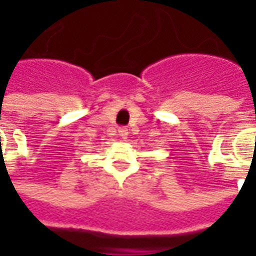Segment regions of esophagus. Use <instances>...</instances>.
Here are the masks:
<instances>
[{
    "instance_id": "obj_1",
    "label": "esophagus",
    "mask_w": 256,
    "mask_h": 256,
    "mask_svg": "<svg viewBox=\"0 0 256 256\" xmlns=\"http://www.w3.org/2000/svg\"><path fill=\"white\" fill-rule=\"evenodd\" d=\"M118 133H119V136H120L122 138H126V136L128 134V128H119Z\"/></svg>"
}]
</instances>
